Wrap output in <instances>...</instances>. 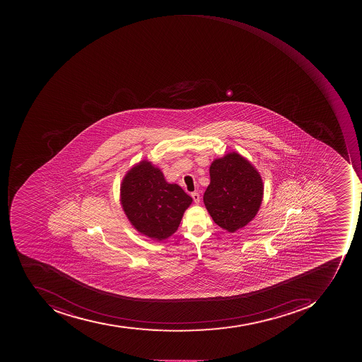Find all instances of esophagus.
I'll return each instance as SVG.
<instances>
[{
  "instance_id": "34e87169",
  "label": "esophagus",
  "mask_w": 362,
  "mask_h": 362,
  "mask_svg": "<svg viewBox=\"0 0 362 362\" xmlns=\"http://www.w3.org/2000/svg\"><path fill=\"white\" fill-rule=\"evenodd\" d=\"M192 199H194V204H198L200 202V194L198 192H192Z\"/></svg>"
}]
</instances>
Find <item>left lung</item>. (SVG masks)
Segmentation results:
<instances>
[{"mask_svg": "<svg viewBox=\"0 0 362 362\" xmlns=\"http://www.w3.org/2000/svg\"><path fill=\"white\" fill-rule=\"evenodd\" d=\"M204 202L218 226L235 233L253 220L262 202L263 182L247 158L236 152L216 158Z\"/></svg>", "mask_w": 362, "mask_h": 362, "instance_id": "8db88e82", "label": "left lung"}]
</instances>
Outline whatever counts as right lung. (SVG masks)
I'll return each instance as SVG.
<instances>
[{"label": "right lung", "instance_id": "1", "mask_svg": "<svg viewBox=\"0 0 362 362\" xmlns=\"http://www.w3.org/2000/svg\"><path fill=\"white\" fill-rule=\"evenodd\" d=\"M192 198L178 186L168 184L151 162L130 168L121 185V204L129 222L140 234L164 240L177 230Z\"/></svg>", "mask_w": 362, "mask_h": 362}]
</instances>
